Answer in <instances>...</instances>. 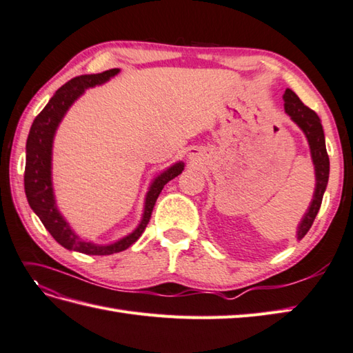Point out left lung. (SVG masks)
<instances>
[{
    "instance_id": "8db88e82",
    "label": "left lung",
    "mask_w": 353,
    "mask_h": 353,
    "mask_svg": "<svg viewBox=\"0 0 353 353\" xmlns=\"http://www.w3.org/2000/svg\"><path fill=\"white\" fill-rule=\"evenodd\" d=\"M284 101H285L284 104L285 112L297 125H299L305 134H307L310 148H311L312 161H314V166H316L317 184H316L314 198H312L308 213L305 214L303 221L299 226V231H297V237L302 239L305 234L310 231L311 225L314 222V219L319 213L320 205H322L327 178H330V157H327V152H326L323 127L322 123H320V117L317 116V113L312 112L311 108L305 105L299 99V97L290 89H287L284 93Z\"/></svg>"
}]
</instances>
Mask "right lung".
Segmentation results:
<instances>
[{"instance_id": "1", "label": "right lung", "mask_w": 353, "mask_h": 353, "mask_svg": "<svg viewBox=\"0 0 353 353\" xmlns=\"http://www.w3.org/2000/svg\"><path fill=\"white\" fill-rule=\"evenodd\" d=\"M119 72V69L105 70L103 74L93 75H80L69 80L66 84L54 93L50 103L45 105L43 110L36 116V119L31 125L30 134L27 139V160H26V174H23V187H26V194L30 207L33 208L34 213L41 219L43 226L50 231L51 236L61 246L69 250H77V252L88 254V255H110L121 252L130 248L132 243L142 236L148 222H150L155 201L159 198L163 187L166 185L170 179H174L181 174L184 169L183 163H176L175 166L169 168L163 172L160 176L155 178L150 192H148L145 202V214L139 228L119 240L117 243L108 246H97L89 241L78 239L75 234L70 231L69 225L61 217L59 210L54 202L52 187H51V150H52V139L56 132L61 117L65 116L70 104L81 95L84 89L93 88V85L107 81L108 78Z\"/></svg>"}]
</instances>
